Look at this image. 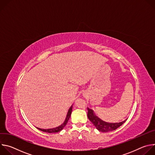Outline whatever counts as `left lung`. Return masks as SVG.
Here are the masks:
<instances>
[{
  "label": "left lung",
  "instance_id": "1",
  "mask_svg": "<svg viewBox=\"0 0 155 155\" xmlns=\"http://www.w3.org/2000/svg\"><path fill=\"white\" fill-rule=\"evenodd\" d=\"M87 117L91 122L94 125L97 130L103 132H107L112 131L117 129L118 127L121 126L125 121L127 120H125L123 121L116 123H107L101 120L99 118H98L94 114L93 110L87 108Z\"/></svg>",
  "mask_w": 155,
  "mask_h": 155
}]
</instances>
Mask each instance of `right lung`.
Masks as SVG:
<instances>
[{"instance_id":"obj_1","label":"right lung","mask_w":155,"mask_h":155,"mask_svg":"<svg viewBox=\"0 0 155 155\" xmlns=\"http://www.w3.org/2000/svg\"><path fill=\"white\" fill-rule=\"evenodd\" d=\"M72 105L70 107V108L68 110V114H67V117H66V118H65V120L64 121V122L61 124L58 127H56L55 128H53V129H40V128H38L39 130L43 131V132H48V133H56V132H58L59 131H61L64 127L67 124L70 117H71V113H72Z\"/></svg>"}]
</instances>
